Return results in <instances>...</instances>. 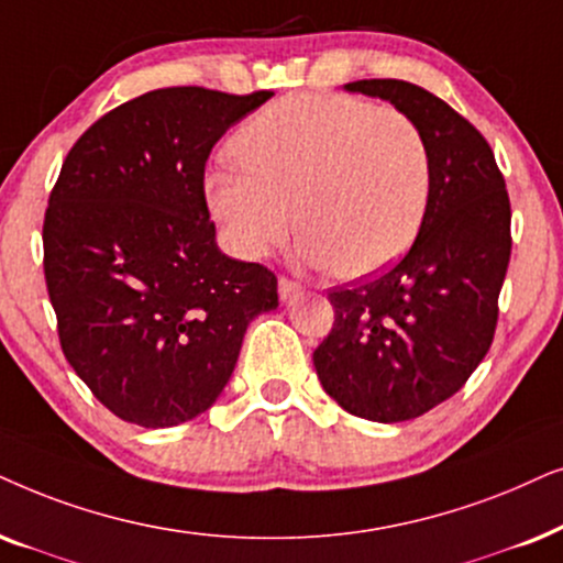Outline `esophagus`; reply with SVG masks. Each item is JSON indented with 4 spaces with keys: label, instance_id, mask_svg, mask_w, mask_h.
Returning a JSON list of instances; mask_svg holds the SVG:
<instances>
[{
    "label": "esophagus",
    "instance_id": "34e87169",
    "mask_svg": "<svg viewBox=\"0 0 563 563\" xmlns=\"http://www.w3.org/2000/svg\"><path fill=\"white\" fill-rule=\"evenodd\" d=\"M301 290H303L301 283L290 280V277H280V280H277V294H280V301H290V298H296Z\"/></svg>",
    "mask_w": 563,
    "mask_h": 563
}]
</instances>
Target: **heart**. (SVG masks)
I'll return each mask as SVG.
<instances>
[{
	"label": "heart",
	"instance_id": "1",
	"mask_svg": "<svg viewBox=\"0 0 563 563\" xmlns=\"http://www.w3.org/2000/svg\"><path fill=\"white\" fill-rule=\"evenodd\" d=\"M208 172V208L234 250L257 260L298 221V252L342 277L401 257L430 198V148L409 115L347 95H290L231 141ZM297 211H292V206Z\"/></svg>",
	"mask_w": 563,
	"mask_h": 563
}]
</instances>
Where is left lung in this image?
I'll return each mask as SVG.
<instances>
[{
	"label": "left lung",
	"instance_id": "left-lung-1",
	"mask_svg": "<svg viewBox=\"0 0 563 563\" xmlns=\"http://www.w3.org/2000/svg\"><path fill=\"white\" fill-rule=\"evenodd\" d=\"M344 89L415 120L430 148V198L399 265L329 290L334 327L313 350V368L350 415L407 422L451 399L489 352L512 211L492 146L451 104L401 79Z\"/></svg>",
	"mask_w": 563,
	"mask_h": 563
}]
</instances>
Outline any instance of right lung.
<instances>
[{
    "label": "right lung",
    "instance_id": "add662e5",
    "mask_svg": "<svg viewBox=\"0 0 563 563\" xmlns=\"http://www.w3.org/2000/svg\"><path fill=\"white\" fill-rule=\"evenodd\" d=\"M273 92L154 89L110 110L66 154L43 221L58 340L102 407L159 430L219 399L277 277L216 244L206 162Z\"/></svg>",
    "mask_w": 563,
    "mask_h": 563
}]
</instances>
